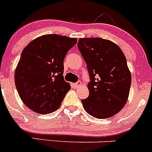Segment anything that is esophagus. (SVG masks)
Here are the masks:
<instances>
[{
    "instance_id": "esophagus-1",
    "label": "esophagus",
    "mask_w": 152,
    "mask_h": 152,
    "mask_svg": "<svg viewBox=\"0 0 152 152\" xmlns=\"http://www.w3.org/2000/svg\"><path fill=\"white\" fill-rule=\"evenodd\" d=\"M81 84H82L81 82L79 81V82H77V83H73V84H72V86H73L74 88H77V87H78V86H80Z\"/></svg>"
}]
</instances>
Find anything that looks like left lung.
Returning a JSON list of instances; mask_svg holds the SVG:
<instances>
[{
  "label": "left lung",
  "instance_id": "1",
  "mask_svg": "<svg viewBox=\"0 0 152 152\" xmlns=\"http://www.w3.org/2000/svg\"><path fill=\"white\" fill-rule=\"evenodd\" d=\"M77 48L90 78L89 96L81 100L83 108L95 118H110L123 108L129 95L131 75L126 57L116 44L104 39H79Z\"/></svg>",
  "mask_w": 152,
  "mask_h": 152
}]
</instances>
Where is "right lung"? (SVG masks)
<instances>
[{"mask_svg": "<svg viewBox=\"0 0 152 152\" xmlns=\"http://www.w3.org/2000/svg\"><path fill=\"white\" fill-rule=\"evenodd\" d=\"M77 42L76 38L47 34L24 48L15 69V83L20 98L31 110L48 114L60 107L71 89L63 77V60Z\"/></svg>", "mask_w": 152, "mask_h": 152, "instance_id": "add662e5", "label": "right lung"}]
</instances>
